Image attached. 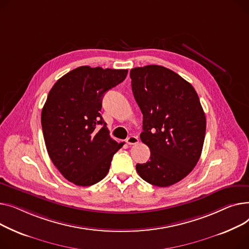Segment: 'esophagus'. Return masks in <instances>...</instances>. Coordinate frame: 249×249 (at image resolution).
<instances>
[{"label": "esophagus", "instance_id": "34e87169", "mask_svg": "<svg viewBox=\"0 0 249 249\" xmlns=\"http://www.w3.org/2000/svg\"><path fill=\"white\" fill-rule=\"evenodd\" d=\"M139 142V139L135 136H130L126 139V143L127 144H137Z\"/></svg>", "mask_w": 249, "mask_h": 249}]
</instances>
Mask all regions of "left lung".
Segmentation results:
<instances>
[{
    "instance_id": "1",
    "label": "left lung",
    "mask_w": 249,
    "mask_h": 249,
    "mask_svg": "<svg viewBox=\"0 0 249 249\" xmlns=\"http://www.w3.org/2000/svg\"><path fill=\"white\" fill-rule=\"evenodd\" d=\"M131 89L142 113L141 140L150 160L137 164L142 180L169 187L191 173L200 159L206 118L194 87L164 66L130 70Z\"/></svg>"
}]
</instances>
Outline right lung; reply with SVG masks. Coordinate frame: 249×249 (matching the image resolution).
Returning a JSON list of instances; mask_svg holds the SVG:
<instances>
[{"instance_id": "obj_1", "label": "right lung", "mask_w": 249, "mask_h": 249, "mask_svg": "<svg viewBox=\"0 0 249 249\" xmlns=\"http://www.w3.org/2000/svg\"><path fill=\"white\" fill-rule=\"evenodd\" d=\"M127 69L80 66L53 85L41 113L48 155L65 179L91 186L109 171L124 142L112 140L99 113L104 94L123 82Z\"/></svg>"}]
</instances>
